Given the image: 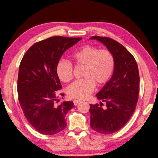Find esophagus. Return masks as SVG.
I'll use <instances>...</instances> for the list:
<instances>
[{
  "label": "esophagus",
  "mask_w": 158,
  "mask_h": 158,
  "mask_svg": "<svg viewBox=\"0 0 158 158\" xmlns=\"http://www.w3.org/2000/svg\"><path fill=\"white\" fill-rule=\"evenodd\" d=\"M80 102H81V100H73V103H74V105H75V106L77 105V104L79 103Z\"/></svg>",
  "instance_id": "obj_1"
}]
</instances>
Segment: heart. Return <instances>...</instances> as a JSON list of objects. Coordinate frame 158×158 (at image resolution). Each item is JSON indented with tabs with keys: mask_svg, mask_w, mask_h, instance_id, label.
Listing matches in <instances>:
<instances>
[{
	"mask_svg": "<svg viewBox=\"0 0 158 158\" xmlns=\"http://www.w3.org/2000/svg\"><path fill=\"white\" fill-rule=\"evenodd\" d=\"M73 61L84 65L83 78L76 80L67 88L68 94L77 98H85L95 88V82L103 85L108 82L115 70V58L107 49H99L92 45H84L72 53ZM72 63L65 59L60 60L56 65V73L60 81L69 82L73 79Z\"/></svg>",
	"mask_w": 158,
	"mask_h": 158,
	"instance_id": "obj_1",
	"label": "heart"
}]
</instances>
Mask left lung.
<instances>
[{
    "label": "left lung",
    "mask_w": 158,
    "mask_h": 158,
    "mask_svg": "<svg viewBox=\"0 0 158 158\" xmlns=\"http://www.w3.org/2000/svg\"><path fill=\"white\" fill-rule=\"evenodd\" d=\"M105 45L115 58V70L111 78L96 95L106 103L90 105V126L103 135L119 130L135 112L139 94V73L134 56L119 43L110 38L94 36Z\"/></svg>",
    "instance_id": "8db88e82"
}]
</instances>
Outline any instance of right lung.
Listing matches in <instances>:
<instances>
[{
    "mask_svg": "<svg viewBox=\"0 0 158 158\" xmlns=\"http://www.w3.org/2000/svg\"><path fill=\"white\" fill-rule=\"evenodd\" d=\"M81 39L52 36L43 40L31 46L20 62L19 105L28 122L43 135H55L64 129L65 116L75 106L72 101L57 105L59 99L56 92L62 85L56 65L63 53Z\"/></svg>",
    "mask_w": 158,
    "mask_h": 158,
    "instance_id": "obj_1",
    "label": "right lung"
}]
</instances>
